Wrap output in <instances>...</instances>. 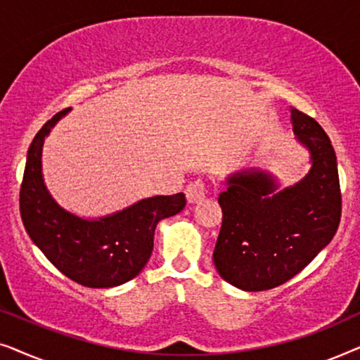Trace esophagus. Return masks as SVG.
Wrapping results in <instances>:
<instances>
[{
  "label": "esophagus",
  "mask_w": 360,
  "mask_h": 360,
  "mask_svg": "<svg viewBox=\"0 0 360 360\" xmlns=\"http://www.w3.org/2000/svg\"><path fill=\"white\" fill-rule=\"evenodd\" d=\"M185 193H186V200H188V203H196V201L205 198L206 186L201 180H195V181H191L188 186H186Z\"/></svg>",
  "instance_id": "34e87169"
}]
</instances>
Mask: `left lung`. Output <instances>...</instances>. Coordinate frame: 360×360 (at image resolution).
<instances>
[{
  "label": "left lung",
  "instance_id": "1",
  "mask_svg": "<svg viewBox=\"0 0 360 360\" xmlns=\"http://www.w3.org/2000/svg\"><path fill=\"white\" fill-rule=\"evenodd\" d=\"M297 141L309 152L311 169L280 190L272 174L236 172L219 195L223 224L213 262L226 282L262 292L295 277L331 243L341 221L338 160L331 141L313 117L292 108Z\"/></svg>",
  "mask_w": 360,
  "mask_h": 360
}]
</instances>
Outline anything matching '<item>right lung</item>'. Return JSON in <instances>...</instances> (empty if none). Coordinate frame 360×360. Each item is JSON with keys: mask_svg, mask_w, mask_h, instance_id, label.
Returning <instances> with one entry per match:
<instances>
[{"mask_svg": "<svg viewBox=\"0 0 360 360\" xmlns=\"http://www.w3.org/2000/svg\"><path fill=\"white\" fill-rule=\"evenodd\" d=\"M49 120L27 150L19 191L22 224L32 243L53 267L90 288H111L129 282L146 267L160 219L185 208V195L152 196L116 213L86 219L70 213L49 193L42 176V146L67 112Z\"/></svg>", "mask_w": 360, "mask_h": 360, "instance_id": "add662e5", "label": "right lung"}]
</instances>
